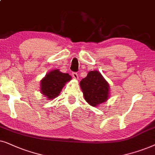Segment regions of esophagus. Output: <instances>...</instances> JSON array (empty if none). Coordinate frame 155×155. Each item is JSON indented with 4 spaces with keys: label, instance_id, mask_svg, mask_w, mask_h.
<instances>
[{
    "label": "esophagus",
    "instance_id": "1",
    "mask_svg": "<svg viewBox=\"0 0 155 155\" xmlns=\"http://www.w3.org/2000/svg\"><path fill=\"white\" fill-rule=\"evenodd\" d=\"M71 75L74 78V79H78V78H79V76H78L77 73H76V72H72Z\"/></svg>",
    "mask_w": 155,
    "mask_h": 155
}]
</instances>
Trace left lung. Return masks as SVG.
<instances>
[{"label":"left lung","mask_w":155,"mask_h":155,"mask_svg":"<svg viewBox=\"0 0 155 155\" xmlns=\"http://www.w3.org/2000/svg\"><path fill=\"white\" fill-rule=\"evenodd\" d=\"M80 86L86 102L96 107L109 98V84L98 71H91L80 81Z\"/></svg>","instance_id":"8db88e82"}]
</instances>
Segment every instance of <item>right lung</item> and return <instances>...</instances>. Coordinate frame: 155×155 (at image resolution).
I'll use <instances>...</instances> for the list:
<instances>
[{"mask_svg": "<svg viewBox=\"0 0 155 155\" xmlns=\"http://www.w3.org/2000/svg\"><path fill=\"white\" fill-rule=\"evenodd\" d=\"M71 79V76L69 74L62 73L59 69L52 70L41 80V93L49 100L56 98L66 83Z\"/></svg>", "mask_w": 155, "mask_h": 155, "instance_id": "1", "label": "right lung"}]
</instances>
